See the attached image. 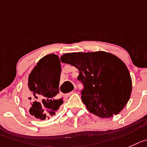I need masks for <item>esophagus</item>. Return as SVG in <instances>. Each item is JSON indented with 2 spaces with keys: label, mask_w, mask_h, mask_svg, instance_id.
Masks as SVG:
<instances>
[{
  "label": "esophagus",
  "mask_w": 147,
  "mask_h": 147,
  "mask_svg": "<svg viewBox=\"0 0 147 147\" xmlns=\"http://www.w3.org/2000/svg\"><path fill=\"white\" fill-rule=\"evenodd\" d=\"M72 94H74V91H72V92H69V93H68V94H64V97H69L70 95H71Z\"/></svg>",
  "instance_id": "1"
}]
</instances>
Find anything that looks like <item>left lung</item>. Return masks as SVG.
Here are the masks:
<instances>
[{"mask_svg":"<svg viewBox=\"0 0 147 147\" xmlns=\"http://www.w3.org/2000/svg\"><path fill=\"white\" fill-rule=\"evenodd\" d=\"M62 63L79 71L83 83L82 100L91 113L111 118L124 108L132 91V81L125 64L113 54L105 51L71 53L61 57Z\"/></svg>","mask_w":147,"mask_h":147,"instance_id":"left-lung-1","label":"left lung"}]
</instances>
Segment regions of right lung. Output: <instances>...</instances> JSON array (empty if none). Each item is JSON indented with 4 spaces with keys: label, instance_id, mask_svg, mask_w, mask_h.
I'll return each mask as SVG.
<instances>
[{
    "label": "right lung",
    "instance_id": "1",
    "mask_svg": "<svg viewBox=\"0 0 147 147\" xmlns=\"http://www.w3.org/2000/svg\"><path fill=\"white\" fill-rule=\"evenodd\" d=\"M61 73V62L55 54L42 58L31 71L28 79V92L24 95L31 115L40 120L50 119L59 110L63 103L62 98L57 97Z\"/></svg>",
    "mask_w": 147,
    "mask_h": 147
}]
</instances>
